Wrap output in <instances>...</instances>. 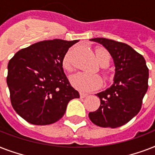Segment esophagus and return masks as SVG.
Segmentation results:
<instances>
[{
	"mask_svg": "<svg viewBox=\"0 0 155 155\" xmlns=\"http://www.w3.org/2000/svg\"><path fill=\"white\" fill-rule=\"evenodd\" d=\"M87 96V93H84V92H80V98H84Z\"/></svg>",
	"mask_w": 155,
	"mask_h": 155,
	"instance_id": "34e87169",
	"label": "esophagus"
}]
</instances>
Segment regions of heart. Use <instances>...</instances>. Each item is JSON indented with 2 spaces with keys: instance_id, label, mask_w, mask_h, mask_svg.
Here are the masks:
<instances>
[{
  "instance_id": "heart-1",
  "label": "heart",
  "mask_w": 155,
  "mask_h": 155,
  "mask_svg": "<svg viewBox=\"0 0 155 155\" xmlns=\"http://www.w3.org/2000/svg\"><path fill=\"white\" fill-rule=\"evenodd\" d=\"M96 57L98 63L102 66V73L104 76L108 79L109 73L104 67H108L110 63V55L106 50L99 48L96 50ZM63 68L64 70H72V61H71V51H68L63 58ZM71 83L73 87L83 92H89L95 91L101 87L102 79L98 75H88L85 73H77L71 78Z\"/></svg>"
}]
</instances>
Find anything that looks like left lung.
Returning <instances> with one entry per match:
<instances>
[{
	"mask_svg": "<svg viewBox=\"0 0 155 155\" xmlns=\"http://www.w3.org/2000/svg\"><path fill=\"white\" fill-rule=\"evenodd\" d=\"M108 50L115 64L114 84L97 93L101 105L88 114L101 127L117 128L129 122L139 113L148 89L149 69L144 57L129 45L104 38L90 39Z\"/></svg>",
	"mask_w": 155,
	"mask_h": 155,
	"instance_id": "left-lung-1",
	"label": "left lung"
}]
</instances>
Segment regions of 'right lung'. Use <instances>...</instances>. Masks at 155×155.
I'll use <instances>...</instances> for the list:
<instances>
[{
	"instance_id": "1",
	"label": "right lung",
	"mask_w": 155,
	"mask_h": 155,
	"mask_svg": "<svg viewBox=\"0 0 155 155\" xmlns=\"http://www.w3.org/2000/svg\"><path fill=\"white\" fill-rule=\"evenodd\" d=\"M78 40H45L20 50L8 64V84L13 109L27 122L53 124L68 102L80 94L68 81L63 58Z\"/></svg>"
}]
</instances>
